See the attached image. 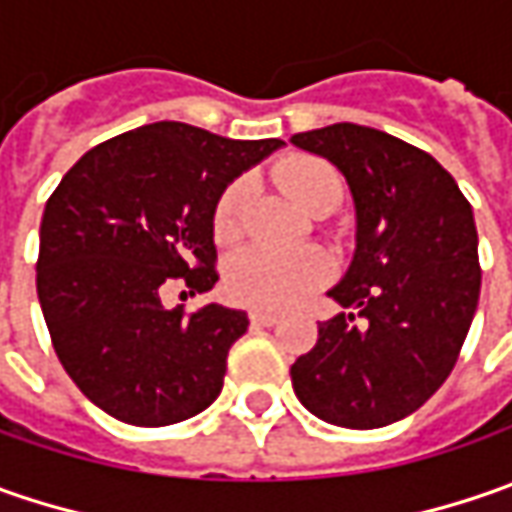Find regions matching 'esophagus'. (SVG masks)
Wrapping results in <instances>:
<instances>
[{"instance_id":"esophagus-1","label":"esophagus","mask_w":512,"mask_h":512,"mask_svg":"<svg viewBox=\"0 0 512 512\" xmlns=\"http://www.w3.org/2000/svg\"><path fill=\"white\" fill-rule=\"evenodd\" d=\"M250 322L259 327H270L279 322V313H270V310H250Z\"/></svg>"}]
</instances>
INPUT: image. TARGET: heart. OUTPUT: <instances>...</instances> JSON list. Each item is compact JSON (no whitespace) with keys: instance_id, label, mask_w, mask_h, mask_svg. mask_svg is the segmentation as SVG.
I'll return each instance as SVG.
<instances>
[{"instance_id":"1","label":"heart","mask_w":512,"mask_h":512,"mask_svg":"<svg viewBox=\"0 0 512 512\" xmlns=\"http://www.w3.org/2000/svg\"><path fill=\"white\" fill-rule=\"evenodd\" d=\"M273 179L290 193L310 216H330L344 199L342 173L330 162L307 153H290L276 162ZM250 185L236 179L222 190L213 207V239L233 245L245 233V213ZM330 279V259L322 250L276 253L267 247H247L236 253L225 270V290L230 299L247 307L282 310L296 305Z\"/></svg>"}]
</instances>
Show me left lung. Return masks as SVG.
<instances>
[{"label": "left lung", "instance_id": "left-lung-1", "mask_svg": "<svg viewBox=\"0 0 512 512\" xmlns=\"http://www.w3.org/2000/svg\"><path fill=\"white\" fill-rule=\"evenodd\" d=\"M290 142L325 156L350 185L356 253L327 296L365 319L322 322L316 347L290 367L293 390L322 422H399L450 376L479 305L473 207L430 153L384 130L339 122Z\"/></svg>", "mask_w": 512, "mask_h": 512}]
</instances>
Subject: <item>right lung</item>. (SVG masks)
I'll use <instances>...</instances> for the list:
<instances>
[{
    "mask_svg": "<svg viewBox=\"0 0 512 512\" xmlns=\"http://www.w3.org/2000/svg\"><path fill=\"white\" fill-rule=\"evenodd\" d=\"M285 145L153 122L90 148L50 193L36 293L62 367L96 407L136 427L202 413L222 393L245 310H168L182 279L219 282L213 207L239 173Z\"/></svg>",
    "mask_w": 512,
    "mask_h": 512,
    "instance_id": "right-lung-1",
    "label": "right lung"
}]
</instances>
